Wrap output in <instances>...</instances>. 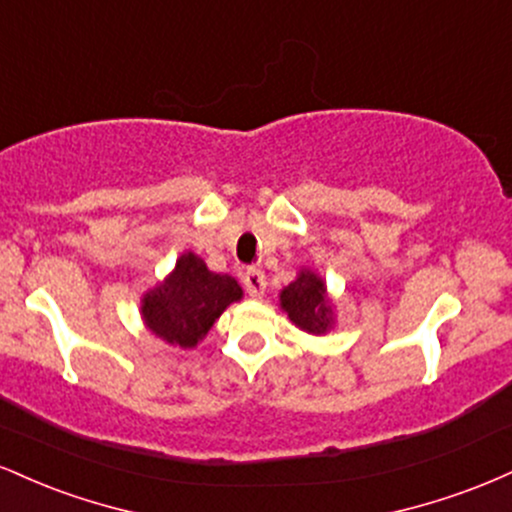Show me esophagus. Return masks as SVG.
Instances as JSON below:
<instances>
[{
	"label": "esophagus",
	"mask_w": 512,
	"mask_h": 512,
	"mask_svg": "<svg viewBox=\"0 0 512 512\" xmlns=\"http://www.w3.org/2000/svg\"><path fill=\"white\" fill-rule=\"evenodd\" d=\"M243 284L252 298H262L264 291H267V276H264L262 269H248L243 274Z\"/></svg>",
	"instance_id": "34e87169"
}]
</instances>
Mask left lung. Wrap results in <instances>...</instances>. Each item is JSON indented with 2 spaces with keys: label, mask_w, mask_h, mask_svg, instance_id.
I'll list each match as a JSON object with an SVG mask.
<instances>
[{
  "label": "left lung",
  "mask_w": 512,
  "mask_h": 512,
  "mask_svg": "<svg viewBox=\"0 0 512 512\" xmlns=\"http://www.w3.org/2000/svg\"><path fill=\"white\" fill-rule=\"evenodd\" d=\"M279 308L289 315L298 330L315 334V337L330 332L337 322L334 301L325 279L310 267H303L296 279L279 291Z\"/></svg>",
  "instance_id": "1"
}]
</instances>
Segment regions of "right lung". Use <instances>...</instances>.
Returning a JSON list of instances; mask_svg holds the SVG:
<instances>
[{
	"instance_id": "obj_1",
	"label": "right lung",
	"mask_w": 512,
	"mask_h": 512,
	"mask_svg": "<svg viewBox=\"0 0 512 512\" xmlns=\"http://www.w3.org/2000/svg\"><path fill=\"white\" fill-rule=\"evenodd\" d=\"M243 298L233 276L216 274L192 250L182 252L173 272L142 296L144 327L163 344L195 349L231 303Z\"/></svg>"
}]
</instances>
